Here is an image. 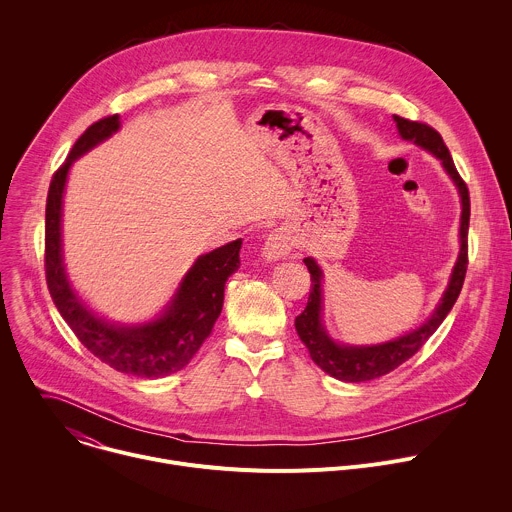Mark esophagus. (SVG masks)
I'll list each match as a JSON object with an SVG mask.
<instances>
[{"label":"esophagus","mask_w":512,"mask_h":512,"mask_svg":"<svg viewBox=\"0 0 512 512\" xmlns=\"http://www.w3.org/2000/svg\"><path fill=\"white\" fill-rule=\"evenodd\" d=\"M291 249H293V239L289 237V233H285L283 229H277L265 239L263 257H267L269 261H277L285 257Z\"/></svg>","instance_id":"1"}]
</instances>
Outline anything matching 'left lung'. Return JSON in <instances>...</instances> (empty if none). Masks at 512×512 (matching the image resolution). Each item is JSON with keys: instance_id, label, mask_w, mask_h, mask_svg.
I'll use <instances>...</instances> for the list:
<instances>
[{"instance_id": "obj_1", "label": "left lung", "mask_w": 512, "mask_h": 512, "mask_svg": "<svg viewBox=\"0 0 512 512\" xmlns=\"http://www.w3.org/2000/svg\"><path fill=\"white\" fill-rule=\"evenodd\" d=\"M394 120L398 124V130L402 138L414 140L418 146L430 150L436 154L446 173L452 177V181L458 187V193L462 197V219H460V255L452 271V279L448 283V289L442 297V303L436 307L432 317L414 329L412 333L394 339V342L382 344V346H372V348H354V346H337L327 337V333L321 327L319 311H321V271L315 265L311 257L303 259L305 267L311 273V289H309V299L305 309L295 317V329L297 335L307 348L311 360L329 376L335 380H344V382H368L380 376L390 374L398 366H402L406 360H410L426 342L430 335L440 327L452 305L456 303L464 277H466V267H468V223H470V195L468 187L458 175V170L454 166V160L450 156L448 146L444 144L440 132L432 128L426 122L418 120H408L404 116L394 114Z\"/></svg>"}]
</instances>
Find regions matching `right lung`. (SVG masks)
Returning a JSON list of instances; mask_svg holds the SVG:
<instances>
[{"instance_id": "1", "label": "right lung", "mask_w": 512, "mask_h": 512, "mask_svg": "<svg viewBox=\"0 0 512 512\" xmlns=\"http://www.w3.org/2000/svg\"><path fill=\"white\" fill-rule=\"evenodd\" d=\"M118 126V114L104 116L90 124L74 142L68 158L52 177L46 199V283L60 315L90 354L116 372L138 378H160L183 370L211 335L223 309L225 283L241 263V239L199 257L183 279L173 303L162 317L148 325L118 327L88 311L72 291L62 265V193L70 164L80 154L116 132Z\"/></svg>"}]
</instances>
